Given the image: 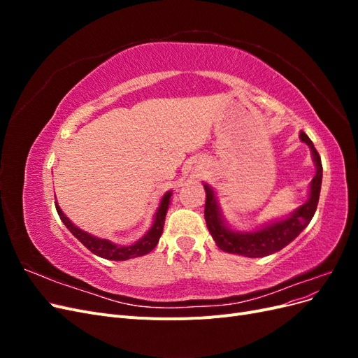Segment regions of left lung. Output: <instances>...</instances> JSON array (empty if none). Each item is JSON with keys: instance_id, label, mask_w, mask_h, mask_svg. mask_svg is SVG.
Wrapping results in <instances>:
<instances>
[{"instance_id": "left-lung-1", "label": "left lung", "mask_w": 358, "mask_h": 358, "mask_svg": "<svg viewBox=\"0 0 358 358\" xmlns=\"http://www.w3.org/2000/svg\"><path fill=\"white\" fill-rule=\"evenodd\" d=\"M300 140L310 148L312 158L317 167V173L310 182L308 201L305 204H301L299 209H296L284 220L270 222L262 227V229L254 230V231L233 230L224 220L213 189L204 183L206 225H208L213 241L216 242L220 249H222V251L249 257V258L266 257L280 251V249L285 248L289 242L294 241L296 237L306 229L308 224L313 218V215H315L317 206H318L321 182H322V164H321L320 154L317 152L315 146H313L312 140L303 131L300 133Z\"/></svg>"}]
</instances>
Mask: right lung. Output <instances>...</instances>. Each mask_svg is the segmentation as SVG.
I'll use <instances>...</instances> for the list:
<instances>
[{
  "label": "right lung",
  "instance_id": "obj_1",
  "mask_svg": "<svg viewBox=\"0 0 358 358\" xmlns=\"http://www.w3.org/2000/svg\"><path fill=\"white\" fill-rule=\"evenodd\" d=\"M171 191L166 192L164 197L161 199L159 208L155 212V218H154V224L150 227L149 231L138 239L137 242L131 243V245H116L107 239H100V237H95L90 233H86L80 229H78L66 215L62 213L61 208L58 206V203L55 201L57 206V212L59 215L61 221L64 222V225L71 231V234L78 239L79 242H82L90 251L95 255H99L101 258L106 259H113V262H124V259H129V258H136V257H142L149 254L152 249L157 246L159 237L162 234V229H164V221H166V215H167V209L170 204V197H171Z\"/></svg>",
  "mask_w": 358,
  "mask_h": 358
}]
</instances>
